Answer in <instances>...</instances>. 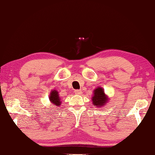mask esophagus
<instances>
[{
	"label": "esophagus",
	"instance_id": "esophagus-1",
	"mask_svg": "<svg viewBox=\"0 0 155 155\" xmlns=\"http://www.w3.org/2000/svg\"><path fill=\"white\" fill-rule=\"evenodd\" d=\"M74 92L75 94H77V95H80V94H82V91L81 90H75Z\"/></svg>",
	"mask_w": 155,
	"mask_h": 155
}]
</instances>
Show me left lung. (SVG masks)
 <instances>
[{"label": "left lung", "mask_w": 155, "mask_h": 155, "mask_svg": "<svg viewBox=\"0 0 155 155\" xmlns=\"http://www.w3.org/2000/svg\"><path fill=\"white\" fill-rule=\"evenodd\" d=\"M91 100L94 106L101 108L108 102V98L104 93L103 88L98 87L94 90V96Z\"/></svg>", "instance_id": "8db88e82"}]
</instances>
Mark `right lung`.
Returning a JSON list of instances; mask_svg holds the SVG:
<instances>
[{
  "mask_svg": "<svg viewBox=\"0 0 155 155\" xmlns=\"http://www.w3.org/2000/svg\"><path fill=\"white\" fill-rule=\"evenodd\" d=\"M49 98L50 102H51L54 106L59 107L61 105V101H60V97L58 91L52 90L51 92L50 93Z\"/></svg>",
  "mask_w": 155,
  "mask_h": 155,
  "instance_id": "1",
  "label": "right lung"
}]
</instances>
